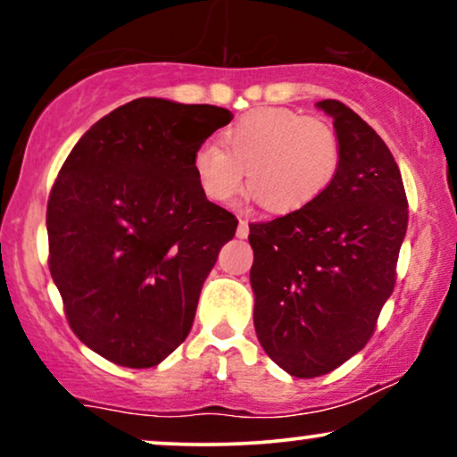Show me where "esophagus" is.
<instances>
[{
	"label": "esophagus",
	"mask_w": 457,
	"mask_h": 457,
	"mask_svg": "<svg viewBox=\"0 0 457 457\" xmlns=\"http://www.w3.org/2000/svg\"><path fill=\"white\" fill-rule=\"evenodd\" d=\"M236 234H238L240 238H246V236H249V223H246L245 219H240L238 221V229H236Z\"/></svg>",
	"instance_id": "1"
}]
</instances>
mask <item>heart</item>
<instances>
[{
  "label": "heart",
  "instance_id": "obj_1",
  "mask_svg": "<svg viewBox=\"0 0 457 457\" xmlns=\"http://www.w3.org/2000/svg\"><path fill=\"white\" fill-rule=\"evenodd\" d=\"M342 144L327 120L281 107L240 115L225 130V148L206 141L195 150L193 170L204 193L229 202L249 187L272 212L312 206L333 185Z\"/></svg>",
  "mask_w": 457,
  "mask_h": 457
}]
</instances>
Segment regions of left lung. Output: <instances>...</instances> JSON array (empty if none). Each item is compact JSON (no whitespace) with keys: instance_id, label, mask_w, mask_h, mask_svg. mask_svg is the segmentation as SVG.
Instances as JSON below:
<instances>
[{"instance_id":"left-lung-1","label":"left lung","mask_w":457,"mask_h":457,"mask_svg":"<svg viewBox=\"0 0 457 457\" xmlns=\"http://www.w3.org/2000/svg\"><path fill=\"white\" fill-rule=\"evenodd\" d=\"M333 118L342 162L318 202L249 225L253 324L264 353L296 378H316L359 353L395 287L408 202L391 150L344 103Z\"/></svg>"}]
</instances>
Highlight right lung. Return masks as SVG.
Returning <instances> with one entry per match:
<instances>
[{
  "label": "right lung",
  "mask_w": 457,
  "mask_h": 457,
  "mask_svg": "<svg viewBox=\"0 0 457 457\" xmlns=\"http://www.w3.org/2000/svg\"><path fill=\"white\" fill-rule=\"evenodd\" d=\"M234 115L137 98L86 130L49 195V270L68 324L115 365H159L187 339L238 219L208 202L193 156Z\"/></svg>",
  "instance_id": "obj_1"
}]
</instances>
